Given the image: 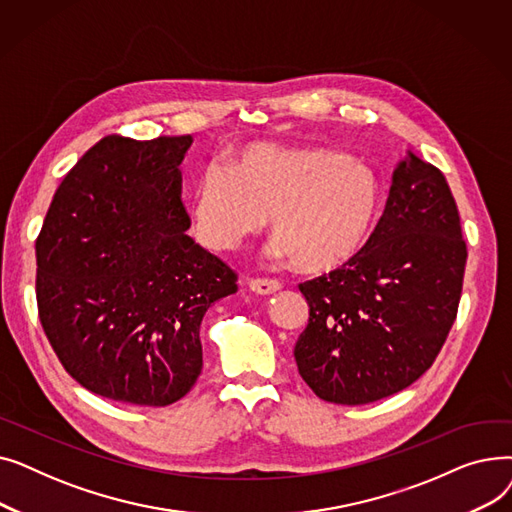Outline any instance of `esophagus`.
Listing matches in <instances>:
<instances>
[{
	"label": "esophagus",
	"mask_w": 512,
	"mask_h": 512,
	"mask_svg": "<svg viewBox=\"0 0 512 512\" xmlns=\"http://www.w3.org/2000/svg\"><path fill=\"white\" fill-rule=\"evenodd\" d=\"M249 288L257 294H274L282 288V282L270 280V278H253L249 280Z\"/></svg>",
	"instance_id": "esophagus-1"
}]
</instances>
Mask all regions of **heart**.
<instances>
[{
	"label": "heart",
	"instance_id": "heart-1",
	"mask_svg": "<svg viewBox=\"0 0 512 512\" xmlns=\"http://www.w3.org/2000/svg\"><path fill=\"white\" fill-rule=\"evenodd\" d=\"M380 180L348 153L315 145L253 143L234 164H209L195 184V226L207 247L224 251L259 232L267 215L274 253L303 274L351 263L380 213Z\"/></svg>",
	"mask_w": 512,
	"mask_h": 512
}]
</instances>
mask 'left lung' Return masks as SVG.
Wrapping results in <instances>:
<instances>
[{
  "instance_id": "8db88e82",
  "label": "left lung",
  "mask_w": 512,
  "mask_h": 512,
  "mask_svg": "<svg viewBox=\"0 0 512 512\" xmlns=\"http://www.w3.org/2000/svg\"><path fill=\"white\" fill-rule=\"evenodd\" d=\"M467 245L444 174L409 153L361 253L299 284L309 324L294 346L305 384L336 405H367L434 365L459 311Z\"/></svg>"
}]
</instances>
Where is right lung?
Listing matches in <instances>:
<instances>
[{
    "label": "right lung",
    "mask_w": 512,
    "mask_h": 512,
    "mask_svg": "<svg viewBox=\"0 0 512 512\" xmlns=\"http://www.w3.org/2000/svg\"><path fill=\"white\" fill-rule=\"evenodd\" d=\"M191 134H110L64 176L37 236V309L62 367L93 394L168 407L203 369L205 311L238 276L186 234Z\"/></svg>",
    "instance_id": "1"
}]
</instances>
